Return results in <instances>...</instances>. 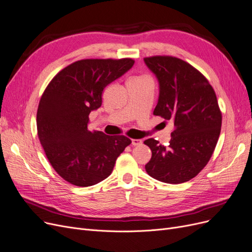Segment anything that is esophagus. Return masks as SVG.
I'll return each mask as SVG.
<instances>
[{"label": "esophagus", "mask_w": 252, "mask_h": 252, "mask_svg": "<svg viewBox=\"0 0 252 252\" xmlns=\"http://www.w3.org/2000/svg\"><path fill=\"white\" fill-rule=\"evenodd\" d=\"M131 145H132L133 147L142 145V140H140V139H131Z\"/></svg>", "instance_id": "1"}]
</instances>
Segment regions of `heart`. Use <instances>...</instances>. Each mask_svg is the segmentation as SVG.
I'll use <instances>...</instances> for the list:
<instances>
[{"label": "heart", "instance_id": "obj_1", "mask_svg": "<svg viewBox=\"0 0 252 252\" xmlns=\"http://www.w3.org/2000/svg\"><path fill=\"white\" fill-rule=\"evenodd\" d=\"M138 78H140V77H136V78H133V79H138Z\"/></svg>", "mask_w": 252, "mask_h": 252}]
</instances>
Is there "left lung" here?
<instances>
[{
	"instance_id": "obj_1",
	"label": "left lung",
	"mask_w": 252,
	"mask_h": 252,
	"mask_svg": "<svg viewBox=\"0 0 252 252\" xmlns=\"http://www.w3.org/2000/svg\"><path fill=\"white\" fill-rule=\"evenodd\" d=\"M144 60L159 82L153 115L172 120L175 126L167 147L154 138L144 142L152 151L146 170L161 182H187L207 165L218 142L222 115L215 91L196 68L179 58Z\"/></svg>"
}]
</instances>
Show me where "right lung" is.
Masks as SVG:
<instances>
[{
	"instance_id": "1",
	"label": "right lung",
	"mask_w": 252,
	"mask_h": 252,
	"mask_svg": "<svg viewBox=\"0 0 252 252\" xmlns=\"http://www.w3.org/2000/svg\"><path fill=\"white\" fill-rule=\"evenodd\" d=\"M134 60L85 59L62 69L39 101L37 133L50 165L68 183L88 187L112 174L131 140L88 129L89 115L102 104L104 88L131 68Z\"/></svg>"
}]
</instances>
